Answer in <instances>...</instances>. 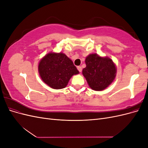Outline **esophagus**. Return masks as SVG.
<instances>
[{
  "label": "esophagus",
  "mask_w": 148,
  "mask_h": 148,
  "mask_svg": "<svg viewBox=\"0 0 148 148\" xmlns=\"http://www.w3.org/2000/svg\"><path fill=\"white\" fill-rule=\"evenodd\" d=\"M77 69H78V70L79 71V72H82V66H77Z\"/></svg>",
  "instance_id": "esophagus-1"
}]
</instances>
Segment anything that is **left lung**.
Instances as JSON below:
<instances>
[{
  "label": "left lung",
  "mask_w": 148,
  "mask_h": 148,
  "mask_svg": "<svg viewBox=\"0 0 148 148\" xmlns=\"http://www.w3.org/2000/svg\"><path fill=\"white\" fill-rule=\"evenodd\" d=\"M85 62L86 66L83 70V75L93 90L102 91L114 81L116 67L109 58L92 53L86 58Z\"/></svg>",
  "instance_id": "obj_1"
}]
</instances>
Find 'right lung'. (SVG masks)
<instances>
[{
	"instance_id": "add662e5",
	"label": "right lung",
	"mask_w": 148,
	"mask_h": 148,
	"mask_svg": "<svg viewBox=\"0 0 148 148\" xmlns=\"http://www.w3.org/2000/svg\"><path fill=\"white\" fill-rule=\"evenodd\" d=\"M43 82L53 89L66 87L70 78L79 73L73 62L64 53H48L40 61L38 66Z\"/></svg>"
}]
</instances>
